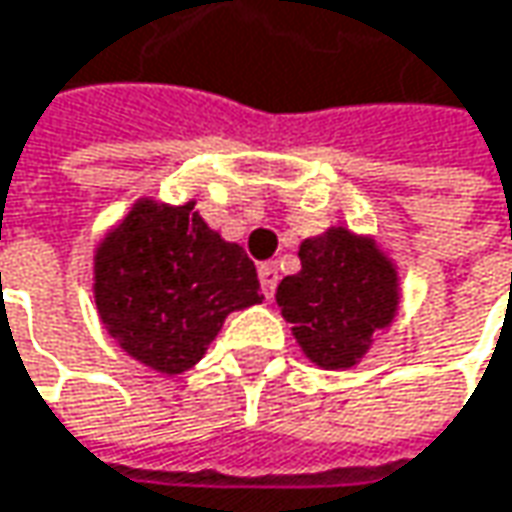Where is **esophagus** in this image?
<instances>
[{
    "label": "esophagus",
    "mask_w": 512,
    "mask_h": 512,
    "mask_svg": "<svg viewBox=\"0 0 512 512\" xmlns=\"http://www.w3.org/2000/svg\"><path fill=\"white\" fill-rule=\"evenodd\" d=\"M257 278H260V286H263V295L266 298H272L275 295V286H278V266L275 263H260V269H257Z\"/></svg>",
    "instance_id": "esophagus-1"
}]
</instances>
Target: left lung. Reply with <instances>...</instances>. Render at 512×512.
<instances>
[{"label": "left lung", "instance_id": "left-lung-1", "mask_svg": "<svg viewBox=\"0 0 512 512\" xmlns=\"http://www.w3.org/2000/svg\"><path fill=\"white\" fill-rule=\"evenodd\" d=\"M301 272L286 275L275 301L304 356L324 371L356 368L400 310L397 263L374 237L330 226L298 249Z\"/></svg>", "mask_w": 512, "mask_h": 512}]
</instances>
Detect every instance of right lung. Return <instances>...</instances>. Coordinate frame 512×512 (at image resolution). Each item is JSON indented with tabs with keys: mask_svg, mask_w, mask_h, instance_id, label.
I'll return each mask as SVG.
<instances>
[{
	"mask_svg": "<svg viewBox=\"0 0 512 512\" xmlns=\"http://www.w3.org/2000/svg\"><path fill=\"white\" fill-rule=\"evenodd\" d=\"M185 205L141 196L95 246L92 295L106 333L136 362L191 371L237 310L260 304L255 263Z\"/></svg>",
	"mask_w": 512,
	"mask_h": 512,
	"instance_id": "obj_1",
	"label": "right lung"
}]
</instances>
